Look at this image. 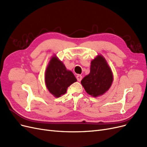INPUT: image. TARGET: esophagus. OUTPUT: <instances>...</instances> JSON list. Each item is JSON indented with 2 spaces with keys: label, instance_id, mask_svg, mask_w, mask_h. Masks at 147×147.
Wrapping results in <instances>:
<instances>
[{
  "label": "esophagus",
  "instance_id": "1",
  "mask_svg": "<svg viewBox=\"0 0 147 147\" xmlns=\"http://www.w3.org/2000/svg\"><path fill=\"white\" fill-rule=\"evenodd\" d=\"M77 79L78 82H80L82 79V76L81 75H77Z\"/></svg>",
  "mask_w": 147,
  "mask_h": 147
}]
</instances>
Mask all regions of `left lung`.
<instances>
[{
  "instance_id": "1",
  "label": "left lung",
  "mask_w": 147,
  "mask_h": 147,
  "mask_svg": "<svg viewBox=\"0 0 147 147\" xmlns=\"http://www.w3.org/2000/svg\"><path fill=\"white\" fill-rule=\"evenodd\" d=\"M113 75L103 56L99 55L91 61L90 73L81 83L88 94L97 97L102 95L112 85Z\"/></svg>"
}]
</instances>
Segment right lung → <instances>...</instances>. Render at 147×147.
Instances as JSON below:
<instances>
[{"label": "right lung", "instance_id": "1", "mask_svg": "<svg viewBox=\"0 0 147 147\" xmlns=\"http://www.w3.org/2000/svg\"><path fill=\"white\" fill-rule=\"evenodd\" d=\"M45 79L48 90L56 97L64 94L70 84L77 81L73 73L67 70L63 63L56 56L50 61Z\"/></svg>", "mask_w": 147, "mask_h": 147}]
</instances>
